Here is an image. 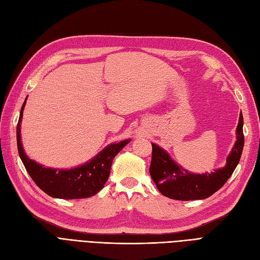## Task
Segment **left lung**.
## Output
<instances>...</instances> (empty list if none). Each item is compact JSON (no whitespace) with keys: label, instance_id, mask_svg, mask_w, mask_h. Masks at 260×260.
Instances as JSON below:
<instances>
[{"label":"left lung","instance_id":"1","mask_svg":"<svg viewBox=\"0 0 260 260\" xmlns=\"http://www.w3.org/2000/svg\"><path fill=\"white\" fill-rule=\"evenodd\" d=\"M243 146V115L241 113L237 128V142L222 169H217L211 174H191L172 160L162 148L152 143L153 151L149 174L159 192L169 199L178 201L206 199L221 188L232 176L240 161Z\"/></svg>","mask_w":260,"mask_h":260}]
</instances>
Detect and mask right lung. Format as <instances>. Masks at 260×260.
<instances>
[{"instance_id": "1", "label": "right lung", "mask_w": 260, "mask_h": 260, "mask_svg": "<svg viewBox=\"0 0 260 260\" xmlns=\"http://www.w3.org/2000/svg\"><path fill=\"white\" fill-rule=\"evenodd\" d=\"M26 100L20 109L16 133L18 153L29 176L32 178L35 183L43 192L52 196V198L76 200L95 195L106 183L109 174H111L114 157L121 151L123 146L130 142V140H124L122 142L108 145L92 160L80 167L69 170L45 168L36 161L29 159L26 153L23 152L21 145L20 122Z\"/></svg>"}]
</instances>
